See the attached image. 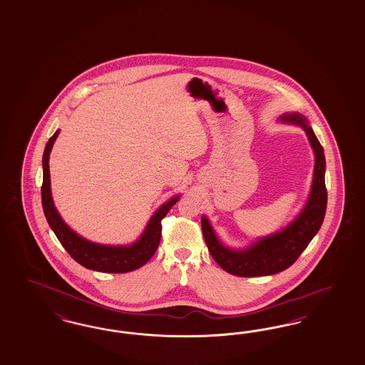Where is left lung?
I'll list each match as a JSON object with an SVG mask.
<instances>
[{"mask_svg":"<svg viewBox=\"0 0 365 365\" xmlns=\"http://www.w3.org/2000/svg\"><path fill=\"white\" fill-rule=\"evenodd\" d=\"M280 123L301 126L306 132L314 152V173L309 198L301 213L282 230L253 241L244 250L227 247L217 237L210 221L202 217V232L217 264L232 275L253 277L274 275L287 269L307 248L318 233L327 213V191L325 186V153L307 118L299 113H284L279 117Z\"/></svg>","mask_w":365,"mask_h":365,"instance_id":"1","label":"left lung"}]
</instances>
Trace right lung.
<instances>
[{
    "label": "right lung",
    "mask_w": 365,
    "mask_h": 365,
    "mask_svg": "<svg viewBox=\"0 0 365 365\" xmlns=\"http://www.w3.org/2000/svg\"><path fill=\"white\" fill-rule=\"evenodd\" d=\"M61 130H56L48 140L43 153V186H41V203L44 215L52 232L56 235L64 250L68 255L83 267L93 271L108 274H124L135 271L145 264L158 250L162 237V224L170 209L179 201L180 195H175L155 212L138 237L130 245H103L83 239L68 227L59 212L56 210L52 194L50 180V153L53 143L59 136Z\"/></svg>",
    "instance_id": "add662e5"
}]
</instances>
